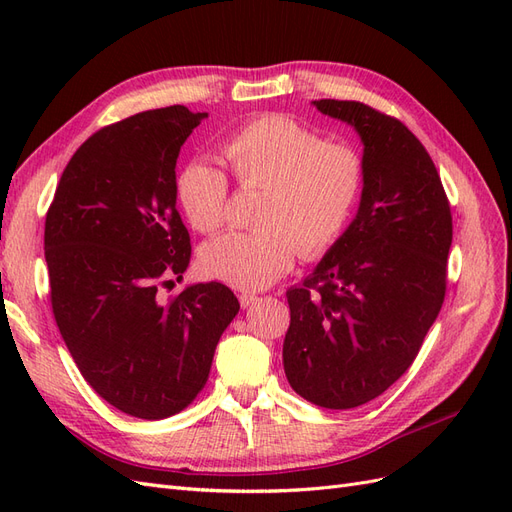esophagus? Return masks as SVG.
I'll return each instance as SVG.
<instances>
[{
	"label": "esophagus",
	"mask_w": 512,
	"mask_h": 512,
	"mask_svg": "<svg viewBox=\"0 0 512 512\" xmlns=\"http://www.w3.org/2000/svg\"><path fill=\"white\" fill-rule=\"evenodd\" d=\"M239 301H241V307L245 309V307H250L258 301V294L250 292V290H243V292H239Z\"/></svg>",
	"instance_id": "34e87169"
}]
</instances>
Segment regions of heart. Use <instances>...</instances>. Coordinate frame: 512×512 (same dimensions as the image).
<instances>
[{
    "label": "heart",
    "mask_w": 512,
    "mask_h": 512,
    "mask_svg": "<svg viewBox=\"0 0 512 512\" xmlns=\"http://www.w3.org/2000/svg\"><path fill=\"white\" fill-rule=\"evenodd\" d=\"M224 158L245 190H262L256 230L209 241L200 265L237 288L280 280L301 252L320 256L342 235L363 183V162L352 147L322 136L286 115L247 123L224 143ZM177 203L198 232L226 220L228 181L220 168L190 162L177 177Z\"/></svg>",
    "instance_id": "heart-1"
}]
</instances>
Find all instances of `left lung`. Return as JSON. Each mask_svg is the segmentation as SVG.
I'll return each instance as SVG.
<instances>
[{
	"label": "left lung",
	"instance_id": "left-lung-1",
	"mask_svg": "<svg viewBox=\"0 0 512 512\" xmlns=\"http://www.w3.org/2000/svg\"><path fill=\"white\" fill-rule=\"evenodd\" d=\"M363 143L359 211L303 286L286 292L284 371L303 399L363 406L406 374L438 318L453 243L451 205L421 141L352 100H314Z\"/></svg>",
	"mask_w": 512,
	"mask_h": 512
}]
</instances>
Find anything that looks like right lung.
Masks as SVG:
<instances>
[{
	"label": "right lung",
	"instance_id": "1",
	"mask_svg": "<svg viewBox=\"0 0 512 512\" xmlns=\"http://www.w3.org/2000/svg\"><path fill=\"white\" fill-rule=\"evenodd\" d=\"M205 117L175 104L98 130L76 149L46 213L59 333L91 389L147 421L181 412L203 391L215 346L239 312L220 282L160 297L190 265L175 166Z\"/></svg>",
	"mask_w": 512,
	"mask_h": 512
}]
</instances>
